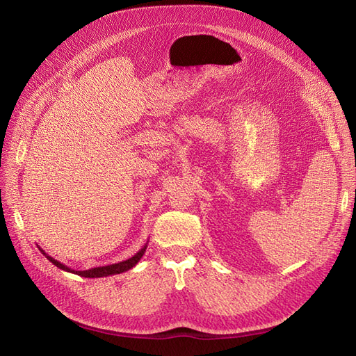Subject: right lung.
Returning a JSON list of instances; mask_svg holds the SVG:
<instances>
[{
	"mask_svg": "<svg viewBox=\"0 0 356 356\" xmlns=\"http://www.w3.org/2000/svg\"><path fill=\"white\" fill-rule=\"evenodd\" d=\"M147 243H148V242H147ZM147 243H145V245L141 248V250H139L134 257L127 258V260H124V261L115 263V264H110V266H102V267H93V268H89V270H74V268H70L68 266L62 264L60 261L55 260V258L50 257L49 254H46L44 251L41 250V248H40V250H41L42 254L46 255V258H47V260H49L50 263H53L56 267L62 268V270L74 273V275H79V276H83V277H104V276H113V275H118V273H123V272L131 270V268L135 267V266L138 264V261L143 258V255H144V252H145V250H147Z\"/></svg>",
	"mask_w": 356,
	"mask_h": 356,
	"instance_id": "add662e5",
	"label": "right lung"
}]
</instances>
